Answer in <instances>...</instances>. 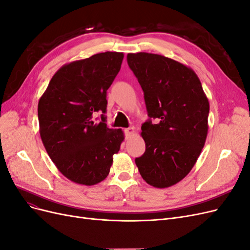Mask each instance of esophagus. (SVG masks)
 <instances>
[{"label": "esophagus", "instance_id": "1", "mask_svg": "<svg viewBox=\"0 0 250 250\" xmlns=\"http://www.w3.org/2000/svg\"><path fill=\"white\" fill-rule=\"evenodd\" d=\"M124 132H125V135L126 138H129L130 135L134 132V127H129V128H126V129H124Z\"/></svg>", "mask_w": 250, "mask_h": 250}]
</instances>
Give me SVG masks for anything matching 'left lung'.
<instances>
[{"instance_id": "obj_1", "label": "left lung", "mask_w": 250, "mask_h": 250, "mask_svg": "<svg viewBox=\"0 0 250 250\" xmlns=\"http://www.w3.org/2000/svg\"><path fill=\"white\" fill-rule=\"evenodd\" d=\"M127 62L142 86L148 116L142 125L146 151L135 158L150 186L169 188L184 179L197 162L208 130L209 103L190 66L152 53H129Z\"/></svg>"}]
</instances>
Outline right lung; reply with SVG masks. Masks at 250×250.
Wrapping results in <instances>:
<instances>
[{
  "instance_id": "1",
  "label": "right lung",
  "mask_w": 250,
  "mask_h": 250,
  "mask_svg": "<svg viewBox=\"0 0 250 250\" xmlns=\"http://www.w3.org/2000/svg\"><path fill=\"white\" fill-rule=\"evenodd\" d=\"M124 54L98 53L62 65L39 101L40 134L52 162L64 177L94 186L107 177L112 156L124 141L122 129L94 122L106 111V92L118 75Z\"/></svg>"
}]
</instances>
